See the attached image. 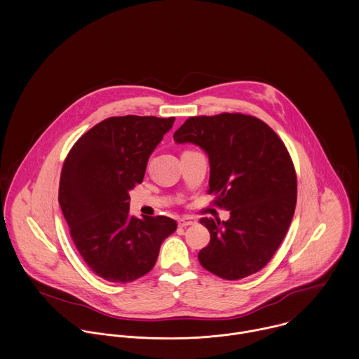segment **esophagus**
Returning <instances> with one entry per match:
<instances>
[{
    "instance_id": "obj_1",
    "label": "esophagus",
    "mask_w": 359,
    "mask_h": 359,
    "mask_svg": "<svg viewBox=\"0 0 359 359\" xmlns=\"http://www.w3.org/2000/svg\"><path fill=\"white\" fill-rule=\"evenodd\" d=\"M194 224H196V220L192 217H182L178 220L180 227H188V226H194Z\"/></svg>"
}]
</instances>
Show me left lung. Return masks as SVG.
<instances>
[{"label": "left lung", "mask_w": 359, "mask_h": 359, "mask_svg": "<svg viewBox=\"0 0 359 359\" xmlns=\"http://www.w3.org/2000/svg\"><path fill=\"white\" fill-rule=\"evenodd\" d=\"M175 143L209 157V192L230 210L227 222L202 219L210 242L198 257L210 273L239 280L263 269L285 237L297 203V175L287 147L263 121L223 113L191 117Z\"/></svg>", "instance_id": "1"}]
</instances>
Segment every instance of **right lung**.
<instances>
[{"instance_id":"1","label":"right lung","mask_w":359,"mask_h":359,"mask_svg":"<svg viewBox=\"0 0 359 359\" xmlns=\"http://www.w3.org/2000/svg\"><path fill=\"white\" fill-rule=\"evenodd\" d=\"M175 118L111 117L74 144L62 165L58 202L86 264L111 283H129L156 264L163 241L177 230L165 216L129 215V191Z\"/></svg>"}]
</instances>
